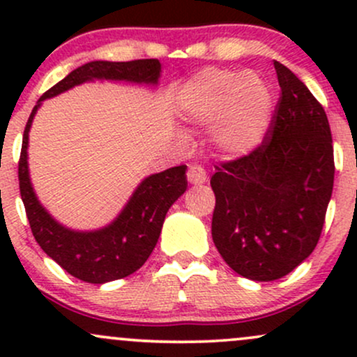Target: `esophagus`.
Here are the masks:
<instances>
[{"label": "esophagus", "instance_id": "obj_1", "mask_svg": "<svg viewBox=\"0 0 357 357\" xmlns=\"http://www.w3.org/2000/svg\"><path fill=\"white\" fill-rule=\"evenodd\" d=\"M188 181L191 184H204L208 181V176L204 173V169L202 166L191 165L188 167Z\"/></svg>", "mask_w": 357, "mask_h": 357}]
</instances>
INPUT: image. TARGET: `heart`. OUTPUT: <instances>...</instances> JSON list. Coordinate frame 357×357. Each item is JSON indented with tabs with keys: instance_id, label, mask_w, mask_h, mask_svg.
<instances>
[{
	"instance_id": "1",
	"label": "heart",
	"mask_w": 357,
	"mask_h": 357,
	"mask_svg": "<svg viewBox=\"0 0 357 357\" xmlns=\"http://www.w3.org/2000/svg\"><path fill=\"white\" fill-rule=\"evenodd\" d=\"M179 112L210 127V141L227 158H245L264 142L272 121L273 96L257 73L204 68L183 85Z\"/></svg>"
}]
</instances>
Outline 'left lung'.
Segmentation results:
<instances>
[{
  "mask_svg": "<svg viewBox=\"0 0 357 357\" xmlns=\"http://www.w3.org/2000/svg\"><path fill=\"white\" fill-rule=\"evenodd\" d=\"M280 100L270 136L252 154L216 166L211 236L228 267L255 282L297 268L321 236L334 186V149L322 105L273 61Z\"/></svg>",
  "mask_w": 357,
  "mask_h": 357,
  "instance_id": "1",
  "label": "left lung"
}]
</instances>
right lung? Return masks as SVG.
<instances>
[{
    "instance_id": "1",
    "label": "right lung",
    "mask_w": 357,
    "mask_h": 357,
    "mask_svg": "<svg viewBox=\"0 0 357 357\" xmlns=\"http://www.w3.org/2000/svg\"><path fill=\"white\" fill-rule=\"evenodd\" d=\"M161 63L155 59L134 61L96 60L75 68L40 97L31 110L23 134L18 178L20 192L35 240L52 260L70 275L89 284L124 278L134 273L149 258L161 235L166 213L188 188L186 166H176L147 176L137 184L121 213L105 227L96 230H73L65 227L36 196L28 167V141L33 119L43 100L60 96L85 82L107 80L136 85H155Z\"/></svg>"
}]
</instances>
